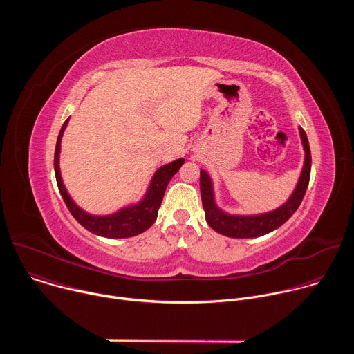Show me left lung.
<instances>
[{
    "label": "left lung",
    "mask_w": 354,
    "mask_h": 354,
    "mask_svg": "<svg viewBox=\"0 0 354 354\" xmlns=\"http://www.w3.org/2000/svg\"><path fill=\"white\" fill-rule=\"evenodd\" d=\"M299 136H301L302 147H304V151H306L304 167H302L301 176L290 198L283 206H280L273 212L258 214V216H232L223 212L216 205L213 183L209 174L203 169L200 171L201 201H203L206 221L214 231L230 238H257L274 231L295 213V210L301 205L302 198H304V194L307 192L308 182H310V175H311L310 144H308L306 131L301 127H299Z\"/></svg>",
    "instance_id": "obj_1"
}]
</instances>
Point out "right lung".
Listing matches in <instances>:
<instances>
[{"label": "right lung", "instance_id": "1", "mask_svg": "<svg viewBox=\"0 0 354 354\" xmlns=\"http://www.w3.org/2000/svg\"><path fill=\"white\" fill-rule=\"evenodd\" d=\"M67 119L59 133L57 137V144H56V151H55V172H56V180L57 186L60 190V194L63 196V200L66 206L68 207L70 213L73 217L88 231L100 235V236H106V238H129L138 235L148 230L151 225H153L157 220L158 216V209L161 206V201L165 193V189L172 179V176L179 171V168L183 165L185 160L179 158L171 164H167L161 167L151 179V183L148 186V190L141 201H138L137 205L127 206L122 210H119L115 214L111 216H92L80 209L70 194L66 190V186L62 179L60 174V167H59V157H60V142L63 133L68 124Z\"/></svg>", "mask_w": 354, "mask_h": 354}]
</instances>
